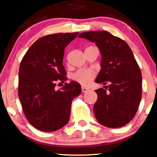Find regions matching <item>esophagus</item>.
Wrapping results in <instances>:
<instances>
[{"label":"esophagus","instance_id":"esophagus-1","mask_svg":"<svg viewBox=\"0 0 157 157\" xmlns=\"http://www.w3.org/2000/svg\"><path fill=\"white\" fill-rule=\"evenodd\" d=\"M88 90V88H86V87L85 86H82V93H86V92H87Z\"/></svg>","mask_w":157,"mask_h":157}]
</instances>
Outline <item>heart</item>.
<instances>
[{
	"label": "heart",
	"instance_id": "heart-1",
	"mask_svg": "<svg viewBox=\"0 0 157 157\" xmlns=\"http://www.w3.org/2000/svg\"><path fill=\"white\" fill-rule=\"evenodd\" d=\"M95 75L96 72L93 69L82 68L73 74L72 78L77 82H80V84L87 86L91 82Z\"/></svg>",
	"mask_w": 157,
	"mask_h": 157
}]
</instances>
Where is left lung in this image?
Segmentation results:
<instances>
[{
  "mask_svg": "<svg viewBox=\"0 0 157 157\" xmlns=\"http://www.w3.org/2000/svg\"><path fill=\"white\" fill-rule=\"evenodd\" d=\"M95 42L101 52V70L96 82L109 86L96 90L94 106L96 118L101 125L118 128L135 117L142 97V74L132 51L120 38L105 31L80 33Z\"/></svg>",
  "mask_w": 157,
  "mask_h": 157,
  "instance_id": "8db88e82",
  "label": "left lung"
}]
</instances>
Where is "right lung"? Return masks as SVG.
Instances as JSON below:
<instances>
[{
  "label": "right lung",
  "mask_w": 157,
  "mask_h": 157,
  "mask_svg": "<svg viewBox=\"0 0 157 157\" xmlns=\"http://www.w3.org/2000/svg\"><path fill=\"white\" fill-rule=\"evenodd\" d=\"M56 33L36 41L22 58L19 69L18 96L25 116L36 129L54 132L69 120L71 101L82 89L75 81L56 88L67 80L63 66L64 50L78 35Z\"/></svg>",
  "instance_id": "right-lung-1"
}]
</instances>
